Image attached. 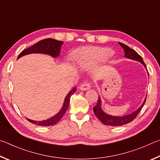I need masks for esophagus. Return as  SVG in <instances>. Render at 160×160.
<instances>
[{
  "label": "esophagus",
  "mask_w": 160,
  "mask_h": 160,
  "mask_svg": "<svg viewBox=\"0 0 160 160\" xmlns=\"http://www.w3.org/2000/svg\"><path fill=\"white\" fill-rule=\"evenodd\" d=\"M78 88H79V90H84V91L88 90L90 89V83L85 82H83L82 84H81V85L78 87Z\"/></svg>",
  "instance_id": "34e87169"
}]
</instances>
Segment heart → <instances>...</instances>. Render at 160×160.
<instances>
[{"mask_svg": "<svg viewBox=\"0 0 160 160\" xmlns=\"http://www.w3.org/2000/svg\"><path fill=\"white\" fill-rule=\"evenodd\" d=\"M113 54V51L107 48H93L87 49L80 53L77 60L80 64H85L90 62H104L109 59Z\"/></svg>", "mask_w": 160, "mask_h": 160, "instance_id": "b5f03b06", "label": "heart"}]
</instances>
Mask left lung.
Wrapping results in <instances>:
<instances>
[{
  "label": "left lung",
  "mask_w": 160,
  "mask_h": 160,
  "mask_svg": "<svg viewBox=\"0 0 160 160\" xmlns=\"http://www.w3.org/2000/svg\"><path fill=\"white\" fill-rule=\"evenodd\" d=\"M119 44L121 45V47L123 48L124 51H125L126 58L131 59V60L140 62V63H141L146 68V66L144 63V61L142 60V58L136 52V51L128 47L127 45L123 44V43L119 42ZM145 101H146V97L141 106H140L136 111H135L134 112L130 113V114H128V115L117 116H112V115L107 114V113H105L104 111L102 110L101 98H100V97H99L98 102H97V104L96 106L93 108V111H94V114L96 115L97 118H98L103 124H104V125L111 126H120L125 125V124L131 122L132 120H134L135 118L136 117L138 114L139 113V112H140V110H141L142 107L144 106Z\"/></svg>",
  "instance_id": "left-lung-1"
}]
</instances>
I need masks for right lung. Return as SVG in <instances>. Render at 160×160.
I'll list each match as a JSON object with an SVG mask.
<instances>
[{
    "instance_id": "1",
    "label": "right lung",
    "mask_w": 160,
    "mask_h": 160,
    "mask_svg": "<svg viewBox=\"0 0 160 160\" xmlns=\"http://www.w3.org/2000/svg\"><path fill=\"white\" fill-rule=\"evenodd\" d=\"M63 44V42L58 41V40L51 39V38L42 39L39 42H37V44H35L34 45L32 46V47L29 48L22 51V52L19 54L18 59L22 57V56L28 55V54L30 53H44L52 56L53 58H56L59 56V54H60L61 52V47ZM75 92H76V88L75 87V88H72V90L69 92V93L67 94L66 98H65L63 105V107H62L61 109L59 111V112L56 113L55 116L47 119V120L40 121L31 120V119L29 118L27 119H28L29 122L36 124L37 126H49L55 125V124L57 123L58 121H60V119L63 117L64 113H66V110L69 107L70 97H71Z\"/></svg>"
}]
</instances>
